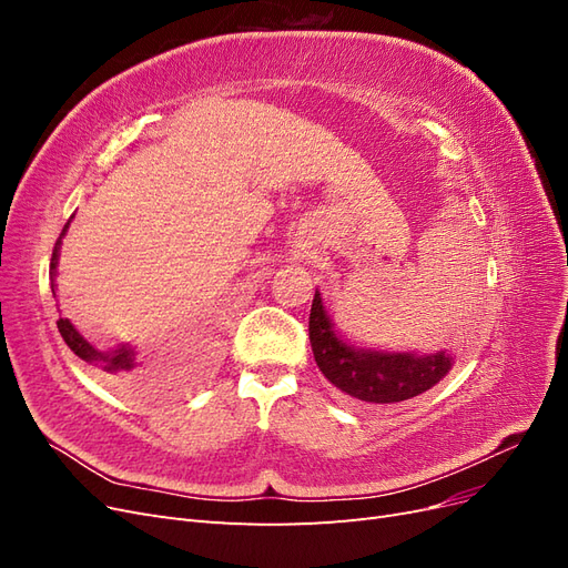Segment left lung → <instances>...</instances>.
Returning a JSON list of instances; mask_svg holds the SVG:
<instances>
[{"label":"left lung","instance_id":"8db88e82","mask_svg":"<svg viewBox=\"0 0 568 568\" xmlns=\"http://www.w3.org/2000/svg\"><path fill=\"white\" fill-rule=\"evenodd\" d=\"M311 346L320 372L338 390L363 403H400L436 386L453 367V357L443 351L432 355L382 353L348 346L334 334L322 298L315 291L311 307Z\"/></svg>","mask_w":568,"mask_h":568}]
</instances>
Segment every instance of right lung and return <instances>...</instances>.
I'll list each match as a JSON object with an SVG mask.
<instances>
[{
	"instance_id": "right-lung-1",
	"label": "right lung",
	"mask_w": 568,
	"mask_h": 568,
	"mask_svg": "<svg viewBox=\"0 0 568 568\" xmlns=\"http://www.w3.org/2000/svg\"><path fill=\"white\" fill-rule=\"evenodd\" d=\"M68 222H71V220H68ZM68 222H65V227H63L61 236H63V234H65V230H68ZM61 236L57 239L54 253H51V265H49V267H51V272L57 270ZM51 291H54V284H51ZM57 326H59V332H61L63 341L68 343V348H71L78 357L88 359V363H94V365H99V367H104V369H106V372H111V374H118V372H130V369L134 367V353H132L130 348L120 346L118 351H99V348L90 346V343L84 341V338L75 332V326H73L71 322H68L65 317H59Z\"/></svg>"
}]
</instances>
